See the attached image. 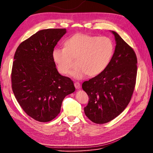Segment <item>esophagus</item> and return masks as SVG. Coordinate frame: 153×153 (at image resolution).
<instances>
[{
	"instance_id": "34e87169",
	"label": "esophagus",
	"mask_w": 153,
	"mask_h": 153,
	"mask_svg": "<svg viewBox=\"0 0 153 153\" xmlns=\"http://www.w3.org/2000/svg\"><path fill=\"white\" fill-rule=\"evenodd\" d=\"M74 86L76 87V89H79L80 87H81V84H80V83L78 82H76L74 83Z\"/></svg>"
}]
</instances>
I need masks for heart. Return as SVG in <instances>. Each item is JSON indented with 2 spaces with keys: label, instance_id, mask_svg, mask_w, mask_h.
Wrapping results in <instances>:
<instances>
[{
  "label": "heart",
  "instance_id": "heart-1",
  "mask_svg": "<svg viewBox=\"0 0 153 153\" xmlns=\"http://www.w3.org/2000/svg\"><path fill=\"white\" fill-rule=\"evenodd\" d=\"M65 47L56 48L52 57L58 71L68 75L72 66V59H76V68L71 72L75 79H82L87 74L97 76L105 70L114 53V44L106 36L76 34L68 38Z\"/></svg>",
  "mask_w": 153,
  "mask_h": 153
}]
</instances>
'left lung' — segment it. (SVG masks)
<instances>
[{
  "instance_id": "1",
  "label": "left lung",
  "mask_w": 153,
  "mask_h": 153,
  "mask_svg": "<svg viewBox=\"0 0 153 153\" xmlns=\"http://www.w3.org/2000/svg\"><path fill=\"white\" fill-rule=\"evenodd\" d=\"M111 31L116 46L109 64L82 85L89 98L85 114L97 124L110 122L125 109L131 100L137 75V58L133 48L115 31Z\"/></svg>"
}]
</instances>
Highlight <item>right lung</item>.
<instances>
[{"instance_id":"add662e5","label":"right lung","mask_w":153,"mask_h":153,"mask_svg":"<svg viewBox=\"0 0 153 153\" xmlns=\"http://www.w3.org/2000/svg\"><path fill=\"white\" fill-rule=\"evenodd\" d=\"M66 33L65 28L38 31L21 43L14 55L13 92L24 111L40 122L53 120L64 97L75 91L73 81L59 73L52 57L55 46Z\"/></svg>"}]
</instances>
